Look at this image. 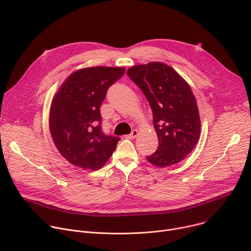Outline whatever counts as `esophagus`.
Instances as JSON below:
<instances>
[{"label":"esophagus","mask_w":251,"mask_h":251,"mask_svg":"<svg viewBox=\"0 0 251 251\" xmlns=\"http://www.w3.org/2000/svg\"><path fill=\"white\" fill-rule=\"evenodd\" d=\"M137 136H138V131H137L136 129H134L129 135H127V137H128L129 139H135Z\"/></svg>","instance_id":"1"}]
</instances>
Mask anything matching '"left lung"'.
Masks as SVG:
<instances>
[{
  "mask_svg": "<svg viewBox=\"0 0 251 251\" xmlns=\"http://www.w3.org/2000/svg\"><path fill=\"white\" fill-rule=\"evenodd\" d=\"M127 75L144 93L153 112L159 146L146 159L159 168L183 161L197 145L201 133L197 100L190 85L163 62L132 66Z\"/></svg>",
  "mask_w": 251,
  "mask_h": 251,
  "instance_id": "8db88e82",
  "label": "left lung"
}]
</instances>
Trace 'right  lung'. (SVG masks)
<instances>
[{
    "mask_svg": "<svg viewBox=\"0 0 251 251\" xmlns=\"http://www.w3.org/2000/svg\"><path fill=\"white\" fill-rule=\"evenodd\" d=\"M124 67H87L75 71L54 95L50 130L60 155L81 169L103 167L116 149L119 137L101 128L100 106L108 88L125 74Z\"/></svg>",
    "mask_w": 251,
    "mask_h": 251,
    "instance_id": "1",
    "label": "right lung"
}]
</instances>
